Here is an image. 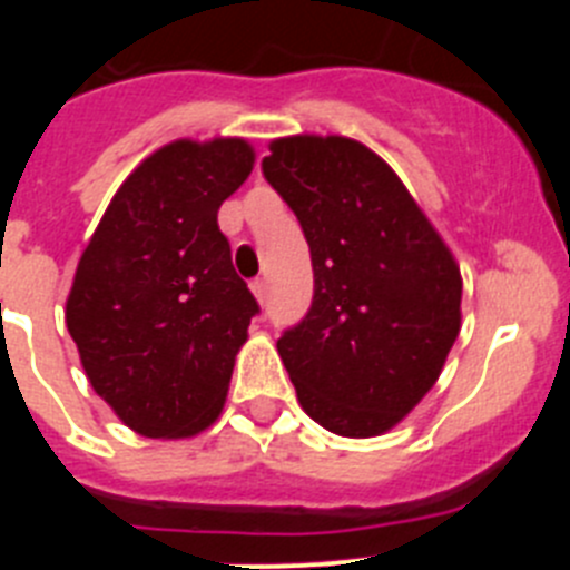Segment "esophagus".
Masks as SVG:
<instances>
[{
    "instance_id": "34e87169",
    "label": "esophagus",
    "mask_w": 570,
    "mask_h": 570,
    "mask_svg": "<svg viewBox=\"0 0 570 570\" xmlns=\"http://www.w3.org/2000/svg\"><path fill=\"white\" fill-rule=\"evenodd\" d=\"M250 291H254V296H256V302H265V296H268V282L265 279H254L250 282Z\"/></svg>"
}]
</instances>
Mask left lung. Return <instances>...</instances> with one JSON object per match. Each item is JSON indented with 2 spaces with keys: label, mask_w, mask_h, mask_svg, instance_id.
Returning <instances> with one entry per match:
<instances>
[{
  "label": "left lung",
  "mask_w": 570,
  "mask_h": 570,
  "mask_svg": "<svg viewBox=\"0 0 570 570\" xmlns=\"http://www.w3.org/2000/svg\"><path fill=\"white\" fill-rule=\"evenodd\" d=\"M262 174L314 265L311 311L276 342L296 400L331 434H385L434 387L460 336V265L394 168L356 139L282 136Z\"/></svg>",
  "instance_id": "left-lung-1"
}]
</instances>
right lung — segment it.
Wrapping results in <instances>:
<instances>
[{
  "instance_id": "add662e5",
  "label": "right lung",
  "mask_w": 570,
  "mask_h": 570,
  "mask_svg": "<svg viewBox=\"0 0 570 570\" xmlns=\"http://www.w3.org/2000/svg\"><path fill=\"white\" fill-rule=\"evenodd\" d=\"M254 159L239 136L163 145L119 185L79 256L65 322L94 391L136 434L185 440L223 414L259 305L216 214Z\"/></svg>"
}]
</instances>
